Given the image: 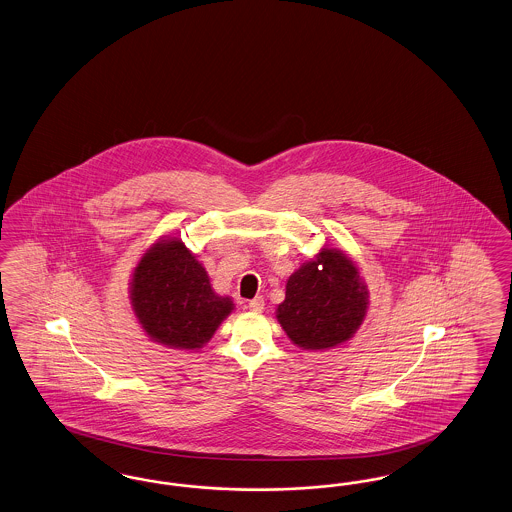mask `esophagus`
<instances>
[{
  "mask_svg": "<svg viewBox=\"0 0 512 512\" xmlns=\"http://www.w3.org/2000/svg\"><path fill=\"white\" fill-rule=\"evenodd\" d=\"M247 308H249L251 312H263L265 299H263V297H255V299H251V301L247 303Z\"/></svg>",
  "mask_w": 512,
  "mask_h": 512,
  "instance_id": "obj_1",
  "label": "esophagus"
}]
</instances>
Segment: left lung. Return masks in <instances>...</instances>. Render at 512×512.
Returning <instances> with one entry per match:
<instances>
[{
  "label": "left lung",
  "instance_id": "left-lung-1",
  "mask_svg": "<svg viewBox=\"0 0 512 512\" xmlns=\"http://www.w3.org/2000/svg\"><path fill=\"white\" fill-rule=\"evenodd\" d=\"M368 307V286L358 266L343 251L324 247L287 278L276 318L293 345L324 350L348 341Z\"/></svg>",
  "mask_w": 512,
  "mask_h": 512
}]
</instances>
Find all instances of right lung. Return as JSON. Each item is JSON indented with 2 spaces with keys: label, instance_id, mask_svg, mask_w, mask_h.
<instances>
[{
  "label": "right lung",
  "instance_id": "right-lung-1",
  "mask_svg": "<svg viewBox=\"0 0 512 512\" xmlns=\"http://www.w3.org/2000/svg\"><path fill=\"white\" fill-rule=\"evenodd\" d=\"M129 299L144 333L169 348L198 350L234 310L209 284L204 265L179 238L146 249L129 282Z\"/></svg>",
  "mask_w": 512,
  "mask_h": 512
}]
</instances>
